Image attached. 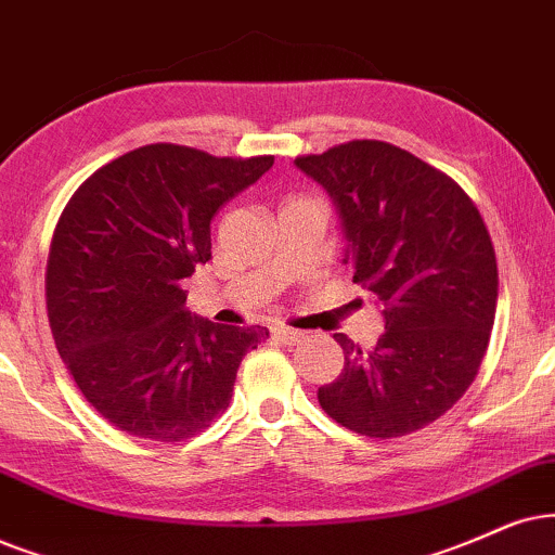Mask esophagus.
Returning <instances> with one entry per match:
<instances>
[{
  "instance_id": "1",
  "label": "esophagus",
  "mask_w": 555,
  "mask_h": 555,
  "mask_svg": "<svg viewBox=\"0 0 555 555\" xmlns=\"http://www.w3.org/2000/svg\"><path fill=\"white\" fill-rule=\"evenodd\" d=\"M273 338L282 340L284 346H299L307 335L301 333V330H294V327H273Z\"/></svg>"
}]
</instances>
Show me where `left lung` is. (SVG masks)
<instances>
[{
	"label": "left lung",
	"mask_w": 555,
	"mask_h": 555,
	"mask_svg": "<svg viewBox=\"0 0 555 555\" xmlns=\"http://www.w3.org/2000/svg\"><path fill=\"white\" fill-rule=\"evenodd\" d=\"M294 164L333 196L353 282L387 322L374 348L335 333L346 363L320 406L369 438L415 433L464 397L487 353L500 286L489 230L448 173L384 140Z\"/></svg>",
	"instance_id": "obj_1"
}]
</instances>
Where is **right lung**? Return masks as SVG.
Masks as SVG:
<instances>
[{
	"label": "right lung",
	"mask_w": 555,
	"mask_h": 555,
	"mask_svg": "<svg viewBox=\"0 0 555 555\" xmlns=\"http://www.w3.org/2000/svg\"><path fill=\"white\" fill-rule=\"evenodd\" d=\"M271 166L153 143L68 199L48 254V322L76 387L117 430L160 443L202 433L230 404L243 356L269 338L192 318L181 282L212 258L217 209Z\"/></svg>",
	"instance_id": "right-lung-1"
}]
</instances>
